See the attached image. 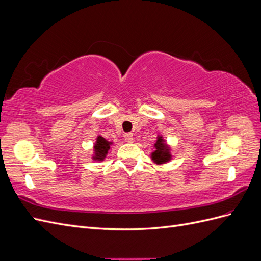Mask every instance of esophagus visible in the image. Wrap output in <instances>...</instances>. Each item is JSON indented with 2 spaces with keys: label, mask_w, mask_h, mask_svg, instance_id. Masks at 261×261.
<instances>
[{
  "label": "esophagus",
  "mask_w": 261,
  "mask_h": 261,
  "mask_svg": "<svg viewBox=\"0 0 261 261\" xmlns=\"http://www.w3.org/2000/svg\"><path fill=\"white\" fill-rule=\"evenodd\" d=\"M124 138H125V141H126V143H133V141H134V135H133V134L132 133H126L125 134V135H124Z\"/></svg>",
  "instance_id": "esophagus-1"
}]
</instances>
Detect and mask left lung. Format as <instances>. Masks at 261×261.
<instances>
[{
    "label": "left lung",
    "mask_w": 261,
    "mask_h": 261,
    "mask_svg": "<svg viewBox=\"0 0 261 261\" xmlns=\"http://www.w3.org/2000/svg\"><path fill=\"white\" fill-rule=\"evenodd\" d=\"M154 147V151L151 152V160L158 164H164V163H168L172 160V149L171 147L167 144V140L163 138L162 135L160 134H158L156 136V140L153 145Z\"/></svg>",
    "instance_id": "8db88e82"
}]
</instances>
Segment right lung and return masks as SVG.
Here are the masks:
<instances>
[{
    "instance_id": "add662e5",
    "label": "right lung",
    "mask_w": 261,
    "mask_h": 261,
    "mask_svg": "<svg viewBox=\"0 0 261 261\" xmlns=\"http://www.w3.org/2000/svg\"><path fill=\"white\" fill-rule=\"evenodd\" d=\"M113 145V141H109L105 137L101 135H98L96 138V141L93 144V154L91 159L94 161H103L110 150H111V146Z\"/></svg>"
}]
</instances>
